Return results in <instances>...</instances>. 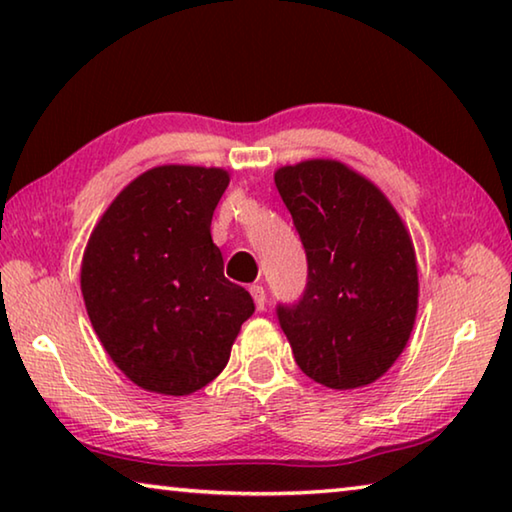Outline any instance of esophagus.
<instances>
[{"label": "esophagus", "instance_id": "1", "mask_svg": "<svg viewBox=\"0 0 512 512\" xmlns=\"http://www.w3.org/2000/svg\"><path fill=\"white\" fill-rule=\"evenodd\" d=\"M250 296H253V300H255V307L262 311L264 305H266V291H264V287H259V284H253V287H250Z\"/></svg>", "mask_w": 512, "mask_h": 512}]
</instances>
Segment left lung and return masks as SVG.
Wrapping results in <instances>:
<instances>
[{"mask_svg": "<svg viewBox=\"0 0 512 512\" xmlns=\"http://www.w3.org/2000/svg\"><path fill=\"white\" fill-rule=\"evenodd\" d=\"M307 255L302 296L275 307L300 370L329 388L379 379L400 357L418 311L409 232L386 196L332 160L275 173Z\"/></svg>", "mask_w": 512, "mask_h": 512, "instance_id": "left-lung-1", "label": "left lung"}]
</instances>
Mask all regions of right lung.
<instances>
[{
    "label": "right lung",
    "instance_id": "add662e5",
    "mask_svg": "<svg viewBox=\"0 0 512 512\" xmlns=\"http://www.w3.org/2000/svg\"><path fill=\"white\" fill-rule=\"evenodd\" d=\"M223 169L155 167L101 216L81 266L94 332L146 391L189 395L230 359L250 293L223 275L210 225L228 187Z\"/></svg>",
    "mask_w": 512,
    "mask_h": 512
}]
</instances>
